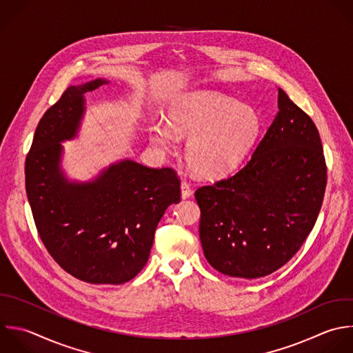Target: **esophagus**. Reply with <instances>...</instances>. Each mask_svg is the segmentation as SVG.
Instances as JSON below:
<instances>
[{
	"label": "esophagus",
	"instance_id": "1",
	"mask_svg": "<svg viewBox=\"0 0 353 353\" xmlns=\"http://www.w3.org/2000/svg\"><path fill=\"white\" fill-rule=\"evenodd\" d=\"M181 196L182 199H189L192 196V189L186 182L181 183Z\"/></svg>",
	"mask_w": 353,
	"mask_h": 353
}]
</instances>
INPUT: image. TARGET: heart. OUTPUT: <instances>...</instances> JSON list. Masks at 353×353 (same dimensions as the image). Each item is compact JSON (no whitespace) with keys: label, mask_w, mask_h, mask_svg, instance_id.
I'll list each match as a JSON object with an SVG mask.
<instances>
[{"label":"heart","mask_w":353,"mask_h":353,"mask_svg":"<svg viewBox=\"0 0 353 353\" xmlns=\"http://www.w3.org/2000/svg\"><path fill=\"white\" fill-rule=\"evenodd\" d=\"M261 127L254 108L215 91L197 90L170 103L167 124L153 127V141L164 152H172L178 137L189 138L185 152L189 168L200 178L221 179L243 163Z\"/></svg>","instance_id":"heart-1"}]
</instances>
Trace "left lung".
<instances>
[{
	"label": "left lung",
	"instance_id": "1",
	"mask_svg": "<svg viewBox=\"0 0 353 353\" xmlns=\"http://www.w3.org/2000/svg\"><path fill=\"white\" fill-rule=\"evenodd\" d=\"M277 108L250 161L194 194L204 256L232 277L256 279L287 263L321 208L327 167L319 131L281 88Z\"/></svg>",
	"mask_w": 353,
	"mask_h": 353
}]
</instances>
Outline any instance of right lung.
<instances>
[{"label": "right lung", "mask_w": 353, "mask_h": 353, "mask_svg": "<svg viewBox=\"0 0 353 353\" xmlns=\"http://www.w3.org/2000/svg\"><path fill=\"white\" fill-rule=\"evenodd\" d=\"M103 84L72 85L46 112L26 157V193L39 234L62 269L87 283L123 284L146 265L161 216L181 200V183L171 168L130 159L87 182L66 176L62 142L79 134L84 95Z\"/></svg>", "instance_id": "right-lung-1"}]
</instances>
